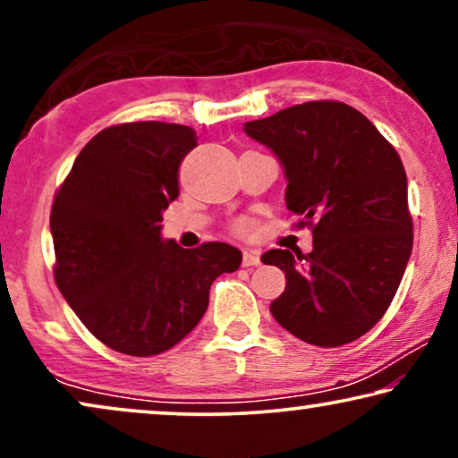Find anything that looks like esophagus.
Masks as SVG:
<instances>
[{
  "label": "esophagus",
  "mask_w": 458,
  "mask_h": 458,
  "mask_svg": "<svg viewBox=\"0 0 458 458\" xmlns=\"http://www.w3.org/2000/svg\"><path fill=\"white\" fill-rule=\"evenodd\" d=\"M242 265L243 267H259L260 265V254L254 252V250H246L242 254Z\"/></svg>",
  "instance_id": "esophagus-1"
}]
</instances>
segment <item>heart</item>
I'll return each instance as SVG.
<instances>
[{"label": "heart", "mask_w": 458, "mask_h": 458, "mask_svg": "<svg viewBox=\"0 0 458 458\" xmlns=\"http://www.w3.org/2000/svg\"><path fill=\"white\" fill-rule=\"evenodd\" d=\"M233 229L237 231V233H248V231H250V223H248V221H237V223L233 225Z\"/></svg>", "instance_id": "b5f03b06"}]
</instances>
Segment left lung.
I'll use <instances>...</instances> for the list:
<instances>
[{"instance_id":"8db88e82","label":"left lung","mask_w":458,"mask_h":458,"mask_svg":"<svg viewBox=\"0 0 458 458\" xmlns=\"http://www.w3.org/2000/svg\"><path fill=\"white\" fill-rule=\"evenodd\" d=\"M285 168V202L312 231V252L268 250L285 273L271 312L306 344L335 348L375 327L392 304L412 250L403 160L352 106L318 99L246 123Z\"/></svg>"}]
</instances>
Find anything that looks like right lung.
I'll use <instances>...</instances> for the list:
<instances>
[{
	"instance_id": "obj_1",
	"label": "right lung",
	"mask_w": 458,
	"mask_h": 458,
	"mask_svg": "<svg viewBox=\"0 0 458 458\" xmlns=\"http://www.w3.org/2000/svg\"><path fill=\"white\" fill-rule=\"evenodd\" d=\"M198 146L185 124L123 123L99 131L54 196V279L87 329L129 356L179 344L208 309L210 285L242 252L160 240L162 210L179 196V166Z\"/></svg>"
}]
</instances>
